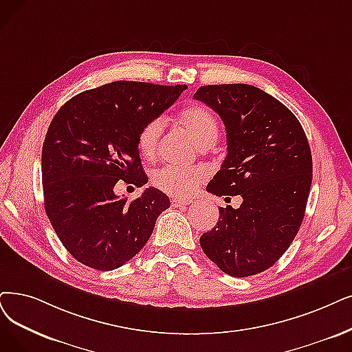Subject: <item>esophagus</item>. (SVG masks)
Wrapping results in <instances>:
<instances>
[{"label": "esophagus", "mask_w": 352, "mask_h": 352, "mask_svg": "<svg viewBox=\"0 0 352 352\" xmlns=\"http://www.w3.org/2000/svg\"><path fill=\"white\" fill-rule=\"evenodd\" d=\"M190 202H192L190 199H182V198H177V196H173V198H172V206H175V208L189 205Z\"/></svg>", "instance_id": "1"}]
</instances>
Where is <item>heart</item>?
Masks as SVG:
<instances>
[{
    "mask_svg": "<svg viewBox=\"0 0 352 352\" xmlns=\"http://www.w3.org/2000/svg\"><path fill=\"white\" fill-rule=\"evenodd\" d=\"M179 122L202 148L214 146L219 137V122L209 109L192 105L179 114ZM164 129L162 118H153L143 124L137 134V147L144 157H153L157 151L159 140ZM204 167H179L166 164L153 173V185L157 189L175 196H189L202 180L206 179Z\"/></svg>",
    "mask_w": 352,
    "mask_h": 352,
    "instance_id": "obj_1",
    "label": "heart"
}]
</instances>
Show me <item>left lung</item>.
<instances>
[{
  "mask_svg": "<svg viewBox=\"0 0 352 352\" xmlns=\"http://www.w3.org/2000/svg\"><path fill=\"white\" fill-rule=\"evenodd\" d=\"M193 98L212 108L227 130V157L206 190L243 198L240 208H219L201 247L223 273L258 274L285 254L303 221L312 185L306 134L287 107L252 85H206Z\"/></svg>",
  "mask_w": 352,
  "mask_h": 352,
  "instance_id": "8db88e82",
  "label": "left lung"
}]
</instances>
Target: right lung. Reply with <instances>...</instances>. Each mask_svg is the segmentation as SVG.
I'll list each match as a JSON object with an SVG mask.
<instances>
[{
	"label": "right lung",
	"mask_w": 352,
	"mask_h": 352,
	"mask_svg": "<svg viewBox=\"0 0 352 352\" xmlns=\"http://www.w3.org/2000/svg\"><path fill=\"white\" fill-rule=\"evenodd\" d=\"M185 89L117 80L78 94L56 112L41 151L45 209L79 263L101 272L118 269L146 245L159 215L170 206L156 188L129 202L114 186L120 180L147 184L138 130Z\"/></svg>",
	"instance_id": "right-lung-1"
}]
</instances>
